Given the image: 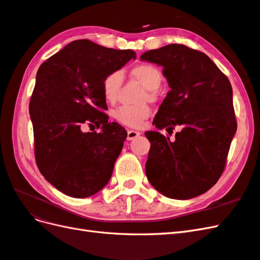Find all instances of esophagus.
Segmentation results:
<instances>
[{
	"label": "esophagus",
	"mask_w": 260,
	"mask_h": 260,
	"mask_svg": "<svg viewBox=\"0 0 260 260\" xmlns=\"http://www.w3.org/2000/svg\"><path fill=\"white\" fill-rule=\"evenodd\" d=\"M141 134L136 130H128V135H126V140H134V139L138 138Z\"/></svg>",
	"instance_id": "obj_1"
}]
</instances>
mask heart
<instances>
[{
    "label": "heart",
    "mask_w": 260,
    "mask_h": 260,
    "mask_svg": "<svg viewBox=\"0 0 260 260\" xmlns=\"http://www.w3.org/2000/svg\"><path fill=\"white\" fill-rule=\"evenodd\" d=\"M132 77L147 88L148 97L155 98V89L162 84V73L160 69L150 64H140L131 69ZM123 81V74L120 71L111 72L103 80V93L105 99L110 104L116 103L119 97V91ZM150 116V107L148 105L139 106H120L113 111V118L119 123L139 128Z\"/></svg>",
    "instance_id": "b5f03b06"
}]
</instances>
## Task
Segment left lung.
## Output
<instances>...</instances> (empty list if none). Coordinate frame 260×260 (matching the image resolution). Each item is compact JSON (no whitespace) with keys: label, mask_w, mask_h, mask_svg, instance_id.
Here are the masks:
<instances>
[{"label":"left lung","mask_w":260,"mask_h":260,"mask_svg":"<svg viewBox=\"0 0 260 260\" xmlns=\"http://www.w3.org/2000/svg\"><path fill=\"white\" fill-rule=\"evenodd\" d=\"M163 67L171 90L153 119L175 140L145 132L151 148L145 174L167 198L188 200L208 191L225 169L237 130L232 85L226 75L200 50L181 44L151 49L140 56Z\"/></svg>","instance_id":"8db88e82"}]
</instances>
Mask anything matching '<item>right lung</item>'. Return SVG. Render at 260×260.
Wrapping results in <instances>:
<instances>
[{"instance_id": "1", "label": "right lung", "mask_w": 260, "mask_h": 260, "mask_svg": "<svg viewBox=\"0 0 260 260\" xmlns=\"http://www.w3.org/2000/svg\"><path fill=\"white\" fill-rule=\"evenodd\" d=\"M131 58V49L78 40L39 68L29 103L35 160L44 178L68 196L88 198L111 178L126 131L108 122L103 80ZM86 124L102 131L84 133Z\"/></svg>"}]
</instances>
